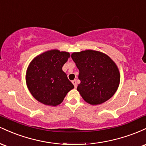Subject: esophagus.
<instances>
[{
  "instance_id": "34e87169",
  "label": "esophagus",
  "mask_w": 146,
  "mask_h": 146,
  "mask_svg": "<svg viewBox=\"0 0 146 146\" xmlns=\"http://www.w3.org/2000/svg\"><path fill=\"white\" fill-rule=\"evenodd\" d=\"M72 83H73V85H74L75 88H76L77 86H78V84H77V82H76V80H73V81H72Z\"/></svg>"
}]
</instances>
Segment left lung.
I'll use <instances>...</instances> for the list:
<instances>
[{
    "instance_id": "1",
    "label": "left lung",
    "mask_w": 146,
    "mask_h": 146,
    "mask_svg": "<svg viewBox=\"0 0 146 146\" xmlns=\"http://www.w3.org/2000/svg\"><path fill=\"white\" fill-rule=\"evenodd\" d=\"M80 71L81 81L77 90L85 102L90 105L101 104L116 93L120 82L117 64L102 52L85 50L71 54Z\"/></svg>"
}]
</instances>
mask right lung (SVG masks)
I'll return each mask as SVG.
<instances>
[{"mask_svg":"<svg viewBox=\"0 0 146 146\" xmlns=\"http://www.w3.org/2000/svg\"><path fill=\"white\" fill-rule=\"evenodd\" d=\"M70 53L52 49L35 57L26 72V84L32 96L44 105L56 106L74 88L62 71Z\"/></svg>","mask_w":146,"mask_h":146,"instance_id":"add662e5","label":"right lung"}]
</instances>
